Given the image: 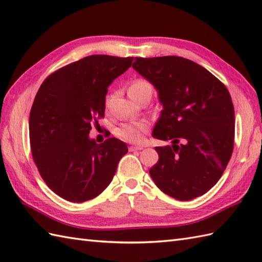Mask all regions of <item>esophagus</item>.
I'll return each instance as SVG.
<instances>
[{
  "mask_svg": "<svg viewBox=\"0 0 262 262\" xmlns=\"http://www.w3.org/2000/svg\"><path fill=\"white\" fill-rule=\"evenodd\" d=\"M141 149H143V146H141V145H132V146H129V151H141Z\"/></svg>",
  "mask_w": 262,
  "mask_h": 262,
  "instance_id": "1",
  "label": "esophagus"
}]
</instances>
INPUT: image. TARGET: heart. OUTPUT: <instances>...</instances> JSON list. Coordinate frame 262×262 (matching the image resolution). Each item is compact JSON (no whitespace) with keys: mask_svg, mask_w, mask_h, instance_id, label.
Wrapping results in <instances>:
<instances>
[{"mask_svg":"<svg viewBox=\"0 0 262 262\" xmlns=\"http://www.w3.org/2000/svg\"><path fill=\"white\" fill-rule=\"evenodd\" d=\"M154 92V88L152 83L146 79H135L132 81L129 88H128V94L129 97L137 101L142 97H152ZM149 127V122L146 119L128 121L121 124L116 129V135L120 140L129 142V143H141L144 138V135Z\"/></svg>","mask_w":262,"mask_h":262,"instance_id":"obj_1","label":"heart"}]
</instances>
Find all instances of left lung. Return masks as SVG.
Masks as SVG:
<instances>
[{
	"instance_id": "8db88e82",
	"label": "left lung",
	"mask_w": 262,
	"mask_h": 262,
	"mask_svg": "<svg viewBox=\"0 0 262 262\" xmlns=\"http://www.w3.org/2000/svg\"><path fill=\"white\" fill-rule=\"evenodd\" d=\"M133 68L159 91L163 104L153 137L159 161L149 176L178 200L207 192L221 179L234 146L235 117L230 92L203 66L179 56L135 57Z\"/></svg>"
}]
</instances>
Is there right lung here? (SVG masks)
I'll return each instance as SVG.
<instances>
[{
  "instance_id": "right-lung-1",
  "label": "right lung",
  "mask_w": 262,
  "mask_h": 262,
  "mask_svg": "<svg viewBox=\"0 0 262 262\" xmlns=\"http://www.w3.org/2000/svg\"><path fill=\"white\" fill-rule=\"evenodd\" d=\"M133 59L91 55L53 72L39 88L29 117L32 159L46 185L65 200L99 196L128 151L115 137L97 144L89 133L104 117L108 86Z\"/></svg>"
}]
</instances>
